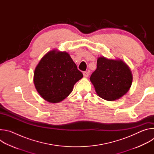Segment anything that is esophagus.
I'll list each match as a JSON object with an SVG mask.
<instances>
[{"mask_svg":"<svg viewBox=\"0 0 154 154\" xmlns=\"http://www.w3.org/2000/svg\"><path fill=\"white\" fill-rule=\"evenodd\" d=\"M83 76L85 77H88L89 76V72L88 71H85V72H83Z\"/></svg>","mask_w":154,"mask_h":154,"instance_id":"obj_1","label":"esophagus"}]
</instances>
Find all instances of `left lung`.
<instances>
[{"label":"left lung","mask_w":154,"mask_h":154,"mask_svg":"<svg viewBox=\"0 0 154 154\" xmlns=\"http://www.w3.org/2000/svg\"><path fill=\"white\" fill-rule=\"evenodd\" d=\"M90 80L99 97L112 101L128 91L132 83V75L128 66L122 60L100 57L97 61V69L92 73Z\"/></svg>","instance_id":"obj_1"}]
</instances>
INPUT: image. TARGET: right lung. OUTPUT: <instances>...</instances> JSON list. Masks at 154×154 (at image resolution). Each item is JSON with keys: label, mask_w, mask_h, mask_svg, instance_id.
<instances>
[{"label": "right lung", "mask_w": 154, "mask_h": 154, "mask_svg": "<svg viewBox=\"0 0 154 154\" xmlns=\"http://www.w3.org/2000/svg\"><path fill=\"white\" fill-rule=\"evenodd\" d=\"M83 74L66 52L52 51L44 56L35 68L34 84L41 96L51 103L67 97Z\"/></svg>", "instance_id": "obj_1"}]
</instances>
